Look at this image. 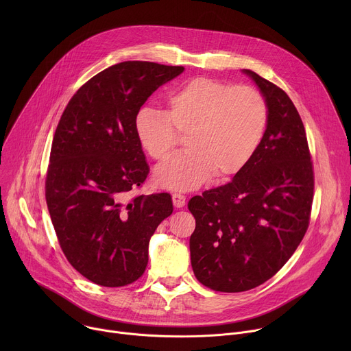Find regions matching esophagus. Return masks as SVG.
Here are the masks:
<instances>
[{
    "label": "esophagus",
    "mask_w": 351,
    "mask_h": 351,
    "mask_svg": "<svg viewBox=\"0 0 351 351\" xmlns=\"http://www.w3.org/2000/svg\"><path fill=\"white\" fill-rule=\"evenodd\" d=\"M172 202H173V206L176 208H182L186 204V195H183L182 193H173L172 194Z\"/></svg>",
    "instance_id": "34e87169"
}]
</instances>
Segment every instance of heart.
<instances>
[{"mask_svg":"<svg viewBox=\"0 0 351 351\" xmlns=\"http://www.w3.org/2000/svg\"><path fill=\"white\" fill-rule=\"evenodd\" d=\"M165 106V111L141 107L133 128L140 147L157 162L178 145V133L186 134L187 152L156 171V180L168 189L237 175L254 158L268 125V106L257 88L210 77L172 90Z\"/></svg>","mask_w":351,"mask_h":351,"instance_id":"1","label":"heart"}]
</instances>
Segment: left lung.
Masks as SVG:
<instances>
[{"label": "left lung", "mask_w": 351, "mask_h": 351, "mask_svg": "<svg viewBox=\"0 0 351 351\" xmlns=\"http://www.w3.org/2000/svg\"><path fill=\"white\" fill-rule=\"evenodd\" d=\"M268 106L263 143L233 180L189 199L197 280L223 293L271 279L302 243L311 218L314 168L307 134L289 95L253 71Z\"/></svg>", "instance_id": "obj_1"}]
</instances>
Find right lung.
<instances>
[{"label": "right lung", "instance_id": "1", "mask_svg": "<svg viewBox=\"0 0 351 351\" xmlns=\"http://www.w3.org/2000/svg\"><path fill=\"white\" fill-rule=\"evenodd\" d=\"M183 71L147 61L112 65L73 94L58 122L45 202L66 260L95 285L137 280L149 237L173 211L169 193L130 197L149 172L133 121L147 98Z\"/></svg>", "mask_w": 351, "mask_h": 351}]
</instances>
